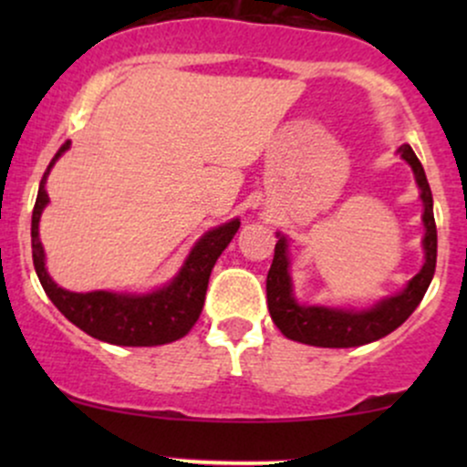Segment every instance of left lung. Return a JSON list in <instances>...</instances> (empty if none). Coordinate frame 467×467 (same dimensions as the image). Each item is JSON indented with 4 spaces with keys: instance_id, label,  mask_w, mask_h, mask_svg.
Wrapping results in <instances>:
<instances>
[{
    "instance_id": "8db88e82",
    "label": "left lung",
    "mask_w": 467,
    "mask_h": 467,
    "mask_svg": "<svg viewBox=\"0 0 467 467\" xmlns=\"http://www.w3.org/2000/svg\"><path fill=\"white\" fill-rule=\"evenodd\" d=\"M401 158L410 164L415 173L417 186L421 191L423 202V267L410 278L409 285L401 289L395 296L384 298L373 307L362 309H336V307H318V305H298L292 294V278H289V259H287V239L276 234L278 241L275 245V259H272L270 272H267V309H270L272 320L281 329L283 336L289 340L305 342L314 347H331V349H345V347H360L367 342L379 340L389 336L404 323L409 316L415 312L417 305L421 303L423 294L431 285L432 275L437 265V226L435 215H432V192L428 186L426 173L417 155L409 144L400 147Z\"/></svg>"
}]
</instances>
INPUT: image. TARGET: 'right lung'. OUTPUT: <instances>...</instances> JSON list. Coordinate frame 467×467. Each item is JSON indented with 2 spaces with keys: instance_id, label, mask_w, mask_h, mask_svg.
Listing matches in <instances>:
<instances>
[{
  "instance_id": "1",
  "label": "right lung",
  "mask_w": 467,
  "mask_h": 467,
  "mask_svg": "<svg viewBox=\"0 0 467 467\" xmlns=\"http://www.w3.org/2000/svg\"><path fill=\"white\" fill-rule=\"evenodd\" d=\"M69 149V140L58 149L41 180L36 192L35 211H32V261L36 276L50 301L57 305L69 323H74L85 334L109 345L120 347H155L184 337L200 318L203 298H206L208 278L219 254L226 250L239 230V219L208 230L192 245L189 259L184 261L178 276L149 294H114V292H67L52 281L46 270L44 245L39 241V219L47 200L46 178L50 169Z\"/></svg>"
}]
</instances>
